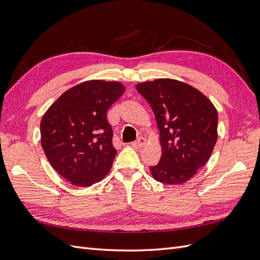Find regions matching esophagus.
<instances>
[{"label": "esophagus", "instance_id": "1", "mask_svg": "<svg viewBox=\"0 0 260 260\" xmlns=\"http://www.w3.org/2000/svg\"><path fill=\"white\" fill-rule=\"evenodd\" d=\"M145 143H146V140L141 137V138L138 139V141H136V142L132 143V146L136 147V148H141V147H143L145 145Z\"/></svg>", "mask_w": 260, "mask_h": 260}]
</instances>
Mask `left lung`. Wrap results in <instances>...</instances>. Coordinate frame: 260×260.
Returning <instances> with one entry per match:
<instances>
[{
    "mask_svg": "<svg viewBox=\"0 0 260 260\" xmlns=\"http://www.w3.org/2000/svg\"><path fill=\"white\" fill-rule=\"evenodd\" d=\"M137 90L152 107L159 130L161 157L149 167L161 183L181 184L205 166L217 142L218 113L192 85L175 79L141 82Z\"/></svg>",
    "mask_w": 260,
    "mask_h": 260,
    "instance_id": "left-lung-1",
    "label": "left lung"
}]
</instances>
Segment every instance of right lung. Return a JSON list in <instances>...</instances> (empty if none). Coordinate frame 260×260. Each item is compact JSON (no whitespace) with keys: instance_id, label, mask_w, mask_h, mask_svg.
<instances>
[{"instance_id":"1","label":"right lung","mask_w":260,"mask_h":260,"mask_svg":"<svg viewBox=\"0 0 260 260\" xmlns=\"http://www.w3.org/2000/svg\"><path fill=\"white\" fill-rule=\"evenodd\" d=\"M124 92L117 81L89 80L70 88L43 115L41 145L54 170L75 186L103 180L117 154L107 111Z\"/></svg>"}]
</instances>
